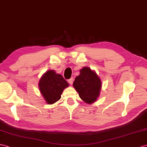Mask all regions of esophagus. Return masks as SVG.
<instances>
[{"label": "esophagus", "mask_w": 147, "mask_h": 147, "mask_svg": "<svg viewBox=\"0 0 147 147\" xmlns=\"http://www.w3.org/2000/svg\"><path fill=\"white\" fill-rule=\"evenodd\" d=\"M68 82H69V83L70 85L72 84H73V82H74V78H73V77L70 78V79L68 80Z\"/></svg>", "instance_id": "34e87169"}]
</instances>
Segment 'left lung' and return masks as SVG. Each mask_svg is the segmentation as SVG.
<instances>
[{"instance_id":"1","label":"left lung","mask_w":147,"mask_h":147,"mask_svg":"<svg viewBox=\"0 0 147 147\" xmlns=\"http://www.w3.org/2000/svg\"><path fill=\"white\" fill-rule=\"evenodd\" d=\"M80 71V75L74 82V87L84 102L88 103L94 102L99 96L101 80L90 68L84 67Z\"/></svg>"}]
</instances>
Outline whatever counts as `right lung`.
<instances>
[{
    "instance_id": "1",
    "label": "right lung",
    "mask_w": 147,
    "mask_h": 147,
    "mask_svg": "<svg viewBox=\"0 0 147 147\" xmlns=\"http://www.w3.org/2000/svg\"><path fill=\"white\" fill-rule=\"evenodd\" d=\"M38 86L47 103L52 104L60 99L63 90L69 84L61 75L57 74L53 70H49L40 78Z\"/></svg>"
}]
</instances>
